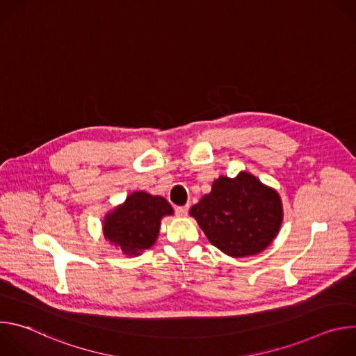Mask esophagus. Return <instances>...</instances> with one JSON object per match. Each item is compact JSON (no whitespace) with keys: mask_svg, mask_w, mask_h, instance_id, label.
I'll list each match as a JSON object with an SVG mask.
<instances>
[{"mask_svg":"<svg viewBox=\"0 0 356 356\" xmlns=\"http://www.w3.org/2000/svg\"><path fill=\"white\" fill-rule=\"evenodd\" d=\"M187 213H188V206L176 207V216H177V217H186Z\"/></svg>","mask_w":356,"mask_h":356,"instance_id":"esophagus-1","label":"esophagus"}]
</instances>
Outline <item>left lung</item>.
Returning <instances> with one entry per match:
<instances>
[{
  "instance_id": "obj_1",
  "label": "left lung",
  "mask_w": 356,
  "mask_h": 356,
  "mask_svg": "<svg viewBox=\"0 0 356 356\" xmlns=\"http://www.w3.org/2000/svg\"><path fill=\"white\" fill-rule=\"evenodd\" d=\"M211 245L225 255H258L277 236L283 222L279 193L249 172L220 176L211 191L190 209Z\"/></svg>"
}]
</instances>
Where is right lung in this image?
Segmentation results:
<instances>
[{"instance_id":"right-lung-1","label":"right lung","mask_w":356,"mask_h":356,"mask_svg":"<svg viewBox=\"0 0 356 356\" xmlns=\"http://www.w3.org/2000/svg\"><path fill=\"white\" fill-rule=\"evenodd\" d=\"M173 216L169 201L162 195H152L143 190L131 193L122 204L104 217L106 239L121 249L127 257H139L154 246L163 217Z\"/></svg>"}]
</instances>
